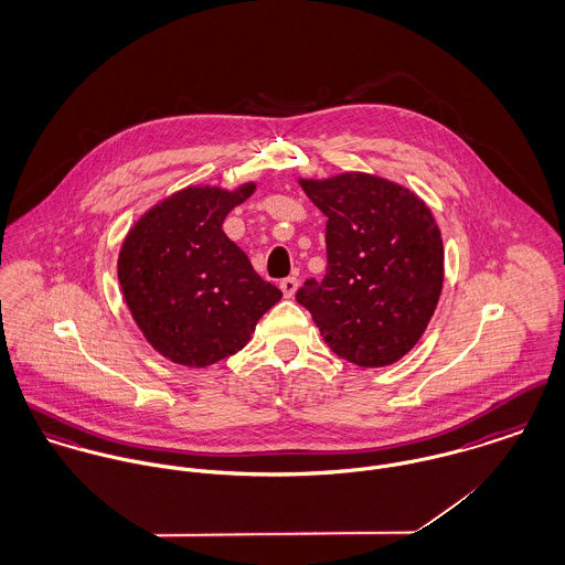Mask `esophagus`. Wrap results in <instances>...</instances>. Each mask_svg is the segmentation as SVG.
Here are the masks:
<instances>
[{
  "label": "esophagus",
  "mask_w": 565,
  "mask_h": 565,
  "mask_svg": "<svg viewBox=\"0 0 565 565\" xmlns=\"http://www.w3.org/2000/svg\"><path fill=\"white\" fill-rule=\"evenodd\" d=\"M279 288H281V292H284L286 297H292V295L297 292V288H299V279H297V277H286V279H281Z\"/></svg>",
  "instance_id": "esophagus-1"
}]
</instances>
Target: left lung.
<instances>
[{
	"label": "left lung",
	"mask_w": 565,
	"mask_h": 565,
	"mask_svg": "<svg viewBox=\"0 0 565 565\" xmlns=\"http://www.w3.org/2000/svg\"><path fill=\"white\" fill-rule=\"evenodd\" d=\"M327 216V273L297 301L324 344L364 369L414 349L438 306L444 247L431 210L412 190L366 173L301 180Z\"/></svg>",
	"instance_id": "left-lung-1"
}]
</instances>
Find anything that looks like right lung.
I'll return each mask as SVG.
<instances>
[{
  "mask_svg": "<svg viewBox=\"0 0 565 565\" xmlns=\"http://www.w3.org/2000/svg\"><path fill=\"white\" fill-rule=\"evenodd\" d=\"M253 190H180L127 234L119 253L127 308L147 342L175 364L203 369L238 353L281 299L223 232Z\"/></svg>",
  "mask_w": 565,
  "mask_h": 565,
  "instance_id": "right-lung-1",
  "label": "right lung"
}]
</instances>
